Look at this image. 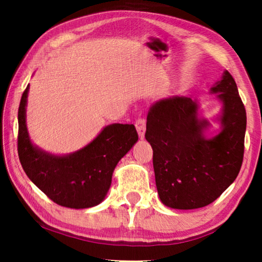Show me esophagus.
<instances>
[{"mask_svg":"<svg viewBox=\"0 0 262 262\" xmlns=\"http://www.w3.org/2000/svg\"><path fill=\"white\" fill-rule=\"evenodd\" d=\"M135 127H136V130L139 133V136L141 139H143L144 137V133H145V120L143 118H139L137 120L135 121Z\"/></svg>","mask_w":262,"mask_h":262,"instance_id":"34e87169","label":"esophagus"}]
</instances>
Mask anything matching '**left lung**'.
<instances>
[{"label":"left lung","mask_w":262,"mask_h":262,"mask_svg":"<svg viewBox=\"0 0 262 262\" xmlns=\"http://www.w3.org/2000/svg\"><path fill=\"white\" fill-rule=\"evenodd\" d=\"M223 103L222 130L203 135L209 122L198 118V104L188 97L161 99L150 107L145 139L154 150L158 195L173 209H196L214 202L241 171L246 111L228 70L211 88Z\"/></svg>","instance_id":"left-lung-1"}]
</instances>
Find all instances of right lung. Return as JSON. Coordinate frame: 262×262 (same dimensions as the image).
<instances>
[{
  "label": "right lung",
  "instance_id": "right-lung-1",
  "mask_svg": "<svg viewBox=\"0 0 262 262\" xmlns=\"http://www.w3.org/2000/svg\"><path fill=\"white\" fill-rule=\"evenodd\" d=\"M29 85L18 108V157L26 176L59 206L84 209L99 205L107 194L119 161L139 140L134 125L106 126L86 147L54 156L34 147L26 128Z\"/></svg>",
  "mask_w": 262,
  "mask_h": 262
}]
</instances>
